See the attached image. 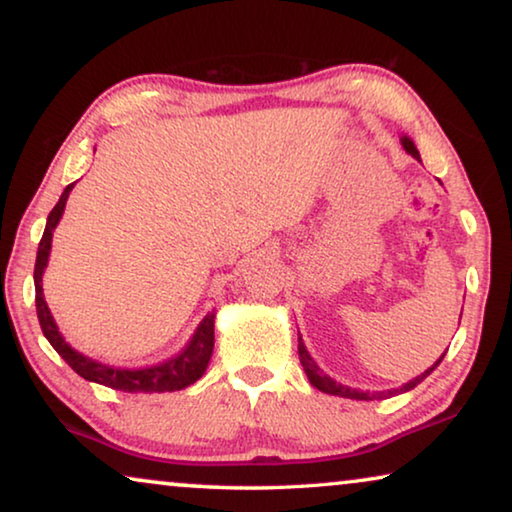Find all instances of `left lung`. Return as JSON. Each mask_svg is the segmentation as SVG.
I'll use <instances>...</instances> for the list:
<instances>
[{
  "label": "left lung",
  "mask_w": 512,
  "mask_h": 512,
  "mask_svg": "<svg viewBox=\"0 0 512 512\" xmlns=\"http://www.w3.org/2000/svg\"><path fill=\"white\" fill-rule=\"evenodd\" d=\"M402 147L409 151L411 156L414 158H418L421 160V156H418V149L414 147V142L409 140V137H402ZM299 358H301V365H303V370H305V375H308V379H310V384L315 386V388H319V391L322 393H329V395H340V398H352V400H375V398H386V393H379V395H370V393H361V391H354V388H349V386H342V384H338V381H333L331 377H326L322 370L317 368V363L312 361L310 358V354H308V349L303 347V342H301V338H299ZM444 358V356H441ZM441 358L437 363L432 365L430 370H425L421 377H416L414 381H409V384H404L400 391H411V388L414 386H418L421 384V381L430 375V372L437 368V365L441 363ZM398 388H395V391H388V395H393V393H400Z\"/></svg>",
  "instance_id": "obj_1"
}]
</instances>
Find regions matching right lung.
<instances>
[{
    "mask_svg": "<svg viewBox=\"0 0 512 512\" xmlns=\"http://www.w3.org/2000/svg\"><path fill=\"white\" fill-rule=\"evenodd\" d=\"M73 190V183H68L64 193H61L59 202L55 204V209L50 211L48 216V225H45L43 239L38 243V253H36V266H34V285H36V315H38V324H41V331L55 352L64 358V361L71 365V368L78 372L80 377H85L87 381H96V384L117 388V391H126V393H165V391H181L190 384H195L197 379L204 375L207 370L209 358L213 352V315H207L202 319V324L197 326V331L190 340V345L183 349L179 356L170 358V361L154 365V368H144V370H117L110 368V365L96 363L91 358L82 356L66 345V340L61 338V333L57 331L55 319H52L48 303L43 299V287H41V276L45 264H48L50 257V246H52V230H55L61 213H64L68 193Z\"/></svg>",
    "mask_w": 512,
    "mask_h": 512,
    "instance_id": "right-lung-1",
    "label": "right lung"
}]
</instances>
